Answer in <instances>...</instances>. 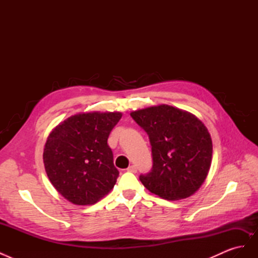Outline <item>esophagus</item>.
I'll return each mask as SVG.
<instances>
[{
    "instance_id": "34e87169",
    "label": "esophagus",
    "mask_w": 258,
    "mask_h": 258,
    "mask_svg": "<svg viewBox=\"0 0 258 258\" xmlns=\"http://www.w3.org/2000/svg\"><path fill=\"white\" fill-rule=\"evenodd\" d=\"M129 172H132V173H136L137 171H138V168H137V166H135V165H131V166H129L128 167V169H127Z\"/></svg>"
}]
</instances>
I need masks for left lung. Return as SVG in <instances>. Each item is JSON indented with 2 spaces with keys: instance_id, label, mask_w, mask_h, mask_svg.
Wrapping results in <instances>:
<instances>
[{
  "instance_id": "left-lung-1",
  "label": "left lung",
  "mask_w": 258,
  "mask_h": 258,
  "mask_svg": "<svg viewBox=\"0 0 258 258\" xmlns=\"http://www.w3.org/2000/svg\"><path fill=\"white\" fill-rule=\"evenodd\" d=\"M131 117L150 138L153 167L140 175L151 192L178 200L196 192L208 175L212 140L192 114L166 104L132 112Z\"/></svg>"
}]
</instances>
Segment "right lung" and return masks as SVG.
I'll use <instances>...</instances> for the list:
<instances>
[{
  "label": "right lung",
  "instance_id": "right-lung-1",
  "mask_svg": "<svg viewBox=\"0 0 258 258\" xmlns=\"http://www.w3.org/2000/svg\"><path fill=\"white\" fill-rule=\"evenodd\" d=\"M121 113H83L58 124L46 141L43 159L54 188L74 205L96 204L119 175L107 144Z\"/></svg>",
  "mask_w": 258,
  "mask_h": 258
}]
</instances>
